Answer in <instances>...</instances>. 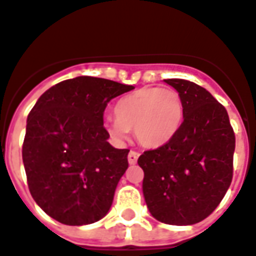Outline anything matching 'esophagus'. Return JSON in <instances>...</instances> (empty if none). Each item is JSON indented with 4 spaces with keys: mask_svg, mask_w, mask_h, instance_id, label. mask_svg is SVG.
<instances>
[{
    "mask_svg": "<svg viewBox=\"0 0 256 256\" xmlns=\"http://www.w3.org/2000/svg\"><path fill=\"white\" fill-rule=\"evenodd\" d=\"M138 158H139V152L130 151V154H128V162H130V165H135L136 162H138Z\"/></svg>",
    "mask_w": 256,
    "mask_h": 256,
    "instance_id": "1",
    "label": "esophagus"
}]
</instances>
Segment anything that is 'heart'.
I'll return each instance as SVG.
<instances>
[{"label":"heart","mask_w":256,"mask_h":256,"mask_svg":"<svg viewBox=\"0 0 256 256\" xmlns=\"http://www.w3.org/2000/svg\"><path fill=\"white\" fill-rule=\"evenodd\" d=\"M114 116L104 121L114 140L124 142L130 130H134L142 146L158 148L177 135L184 118V105L174 88L143 87L117 100Z\"/></svg>","instance_id":"b5f03b06"}]
</instances>
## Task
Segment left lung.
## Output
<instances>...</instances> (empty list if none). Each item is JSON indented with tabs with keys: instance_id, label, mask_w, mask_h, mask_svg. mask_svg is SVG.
Returning <instances> with one entry per match:
<instances>
[{
	"instance_id": "1",
	"label": "left lung",
	"mask_w": 256,
	"mask_h": 256,
	"mask_svg": "<svg viewBox=\"0 0 256 256\" xmlns=\"http://www.w3.org/2000/svg\"><path fill=\"white\" fill-rule=\"evenodd\" d=\"M182 95L184 120L165 146L144 151L143 195L151 216L169 225H194L212 214L232 182L234 132L226 109L206 88L166 79Z\"/></svg>"
}]
</instances>
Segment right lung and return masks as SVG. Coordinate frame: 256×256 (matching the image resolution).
Masks as SVG:
<instances>
[{
	"label": "right lung",
	"mask_w": 256,
	"mask_h": 256,
	"mask_svg": "<svg viewBox=\"0 0 256 256\" xmlns=\"http://www.w3.org/2000/svg\"><path fill=\"white\" fill-rule=\"evenodd\" d=\"M79 76L50 87L27 118L23 164L34 200L65 225L104 218L128 168V148H114L104 126L110 100L134 90Z\"/></svg>",
	"instance_id": "1"
}]
</instances>
